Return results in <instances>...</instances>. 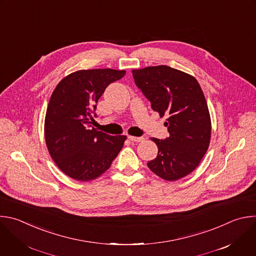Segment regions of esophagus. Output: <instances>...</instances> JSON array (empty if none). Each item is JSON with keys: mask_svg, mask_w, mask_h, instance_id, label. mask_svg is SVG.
I'll use <instances>...</instances> for the list:
<instances>
[{"mask_svg": "<svg viewBox=\"0 0 256 256\" xmlns=\"http://www.w3.org/2000/svg\"><path fill=\"white\" fill-rule=\"evenodd\" d=\"M128 140L134 142H140L144 140L142 136H128Z\"/></svg>", "mask_w": 256, "mask_h": 256, "instance_id": "esophagus-1", "label": "esophagus"}]
</instances>
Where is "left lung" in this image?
<instances>
[{"mask_svg":"<svg viewBox=\"0 0 256 256\" xmlns=\"http://www.w3.org/2000/svg\"><path fill=\"white\" fill-rule=\"evenodd\" d=\"M132 76L152 110L166 116L164 126L170 134L166 140L152 138L158 150L148 166L166 181L186 177L200 164L211 138V118L200 84L166 65L134 69Z\"/></svg>","mask_w":256,"mask_h":256,"instance_id":"left-lung-1","label":"left lung"}]
</instances>
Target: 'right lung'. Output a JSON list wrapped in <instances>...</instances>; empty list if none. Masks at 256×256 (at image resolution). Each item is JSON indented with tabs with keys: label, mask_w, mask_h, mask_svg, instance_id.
Instances as JSON below:
<instances>
[{
	"label": "right lung",
	"mask_w": 256,
	"mask_h": 256,
	"mask_svg": "<svg viewBox=\"0 0 256 256\" xmlns=\"http://www.w3.org/2000/svg\"><path fill=\"white\" fill-rule=\"evenodd\" d=\"M126 70H78L65 76L50 98L44 124L48 152L68 177L88 182L110 168L126 136H110L92 128L100 98ZM96 116V114H94Z\"/></svg>",
	"instance_id": "1"
}]
</instances>
